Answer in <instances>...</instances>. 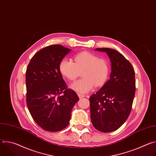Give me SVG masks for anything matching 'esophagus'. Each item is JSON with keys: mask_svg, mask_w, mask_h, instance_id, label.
Returning <instances> with one entry per match:
<instances>
[{"mask_svg": "<svg viewBox=\"0 0 156 156\" xmlns=\"http://www.w3.org/2000/svg\"><path fill=\"white\" fill-rule=\"evenodd\" d=\"M78 96H79L80 99H81V98H83L84 97H85V96H84V94H78Z\"/></svg>", "mask_w": 156, "mask_h": 156, "instance_id": "obj_1", "label": "esophagus"}]
</instances>
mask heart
I'll return each mask as SVG.
<instances>
[{
	"label": "heart",
	"mask_w": 156,
	"mask_h": 156,
	"mask_svg": "<svg viewBox=\"0 0 156 156\" xmlns=\"http://www.w3.org/2000/svg\"><path fill=\"white\" fill-rule=\"evenodd\" d=\"M60 74L70 81L75 80L81 73L82 78L70 84V87L80 94L90 91L94 87L102 86L109 75V66L107 61L91 52H82L75 55L73 62L62 59L58 66Z\"/></svg>",
	"instance_id": "1"
}]
</instances>
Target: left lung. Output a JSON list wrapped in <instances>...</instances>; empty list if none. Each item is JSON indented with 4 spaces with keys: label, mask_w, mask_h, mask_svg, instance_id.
I'll list each match as a JSON object with an SVG mask.
<instances>
[{
    "label": "left lung",
    "mask_w": 156,
    "mask_h": 156,
    "mask_svg": "<svg viewBox=\"0 0 156 156\" xmlns=\"http://www.w3.org/2000/svg\"><path fill=\"white\" fill-rule=\"evenodd\" d=\"M106 52L111 62L110 79L90 98L91 119L98 130L108 133L119 128L128 119L135 94V70L119 52L97 48Z\"/></svg>",
    "instance_id": "left-lung-1"
}]
</instances>
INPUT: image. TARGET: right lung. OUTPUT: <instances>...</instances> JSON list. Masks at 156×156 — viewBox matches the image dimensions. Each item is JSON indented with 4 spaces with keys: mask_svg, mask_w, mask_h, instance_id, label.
<instances>
[{
    "mask_svg": "<svg viewBox=\"0 0 156 156\" xmlns=\"http://www.w3.org/2000/svg\"><path fill=\"white\" fill-rule=\"evenodd\" d=\"M71 51L60 44L49 46L38 51L28 66L27 105L36 123L46 131H58L67 126L79 101L76 93L66 87L58 69Z\"/></svg>",
    "mask_w": 156,
    "mask_h": 156,
    "instance_id": "add662e5",
    "label": "right lung"
}]
</instances>
